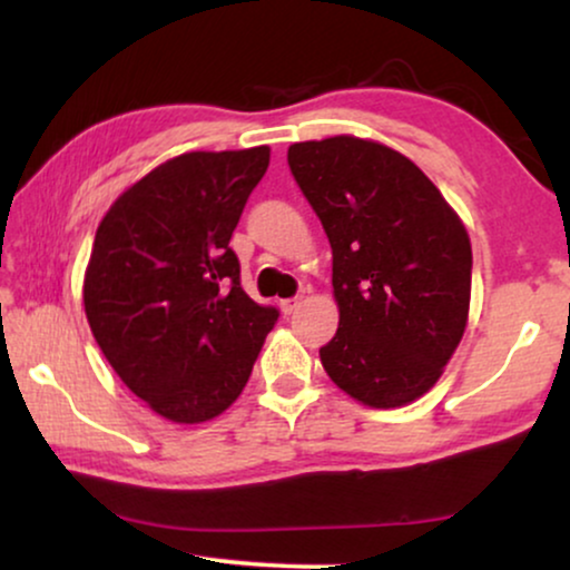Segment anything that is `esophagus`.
Here are the masks:
<instances>
[{"label": "esophagus", "mask_w": 570, "mask_h": 570, "mask_svg": "<svg viewBox=\"0 0 570 570\" xmlns=\"http://www.w3.org/2000/svg\"><path fill=\"white\" fill-rule=\"evenodd\" d=\"M279 308H283L285 316H291V314H295V311L301 308V298H285V301H279Z\"/></svg>", "instance_id": "esophagus-1"}]
</instances>
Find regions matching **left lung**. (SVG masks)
<instances>
[{
	"label": "left lung",
	"instance_id": "left-lung-1",
	"mask_svg": "<svg viewBox=\"0 0 570 570\" xmlns=\"http://www.w3.org/2000/svg\"><path fill=\"white\" fill-rule=\"evenodd\" d=\"M287 166L332 246L337 334L318 350L342 392L368 407L423 396L462 340L472 246L415 163L357 137L295 142Z\"/></svg>",
	"mask_w": 570,
	"mask_h": 570
}]
</instances>
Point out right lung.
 <instances>
[{"instance_id": "1", "label": "right lung", "mask_w": 570, "mask_h": 570, "mask_svg": "<svg viewBox=\"0 0 570 570\" xmlns=\"http://www.w3.org/2000/svg\"><path fill=\"white\" fill-rule=\"evenodd\" d=\"M269 147L186 153L121 194L98 225L85 314L119 379L174 423H205L244 392L279 311L240 287L230 236Z\"/></svg>"}]
</instances>
